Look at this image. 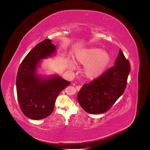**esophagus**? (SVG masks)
I'll return each mask as SVG.
<instances>
[{"label": "esophagus", "mask_w": 150, "mask_h": 150, "mask_svg": "<svg viewBox=\"0 0 150 150\" xmlns=\"http://www.w3.org/2000/svg\"><path fill=\"white\" fill-rule=\"evenodd\" d=\"M81 87H82V86H81V85H78V86H76V89L78 90V91H79V90L81 89Z\"/></svg>", "instance_id": "1"}]
</instances>
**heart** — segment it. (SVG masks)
<instances>
[{
	"label": "heart",
	"mask_w": 150,
	"mask_h": 150,
	"mask_svg": "<svg viewBox=\"0 0 150 150\" xmlns=\"http://www.w3.org/2000/svg\"><path fill=\"white\" fill-rule=\"evenodd\" d=\"M110 61V56L105 51L99 48L82 50L76 54L75 62L84 65L83 72L86 77L94 79L100 76L106 69ZM71 67L74 69V65Z\"/></svg>",
	"instance_id": "b5f03b06"
}]
</instances>
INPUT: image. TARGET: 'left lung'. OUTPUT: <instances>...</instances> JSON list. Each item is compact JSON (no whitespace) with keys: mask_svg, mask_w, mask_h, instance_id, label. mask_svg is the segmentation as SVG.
Wrapping results in <instances>:
<instances>
[{"mask_svg":"<svg viewBox=\"0 0 150 150\" xmlns=\"http://www.w3.org/2000/svg\"><path fill=\"white\" fill-rule=\"evenodd\" d=\"M130 69L129 62L120 49L114 66L81 88L78 94L81 106L89 114L108 111L123 94Z\"/></svg>","mask_w":150,"mask_h":150,"instance_id":"left-lung-1","label":"left lung"}]
</instances>
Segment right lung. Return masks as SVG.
Returning a JSON list of instances; mask_svg holds the SVG:
<instances>
[{
	"label": "right lung",
	"instance_id": "1",
	"mask_svg": "<svg viewBox=\"0 0 150 150\" xmlns=\"http://www.w3.org/2000/svg\"><path fill=\"white\" fill-rule=\"evenodd\" d=\"M55 52L56 46L51 40L45 39L27 54L18 69L17 99L21 111L29 118L38 120L49 116L59 94L71 84L58 76L44 78L36 74L40 59Z\"/></svg>",
	"mask_w": 150,
	"mask_h": 150
}]
</instances>
